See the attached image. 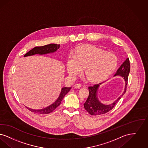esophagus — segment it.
Wrapping results in <instances>:
<instances>
[{
	"mask_svg": "<svg viewBox=\"0 0 148 148\" xmlns=\"http://www.w3.org/2000/svg\"><path fill=\"white\" fill-rule=\"evenodd\" d=\"M81 84H76L75 86H74V87H75V88H79L81 87Z\"/></svg>",
	"mask_w": 148,
	"mask_h": 148,
	"instance_id": "esophagus-1",
	"label": "esophagus"
}]
</instances>
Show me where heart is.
<instances>
[{"mask_svg":"<svg viewBox=\"0 0 148 148\" xmlns=\"http://www.w3.org/2000/svg\"><path fill=\"white\" fill-rule=\"evenodd\" d=\"M116 64L115 55L93 46H82L69 56L67 70L70 75L75 76L80 74L84 69L87 79L99 82L109 76Z\"/></svg>","mask_w":148,"mask_h":148,"instance_id":"1","label":"heart"}]
</instances>
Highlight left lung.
<instances>
[{
	"label": "left lung",
	"mask_w": 148,
	"mask_h": 148,
	"mask_svg": "<svg viewBox=\"0 0 148 148\" xmlns=\"http://www.w3.org/2000/svg\"><path fill=\"white\" fill-rule=\"evenodd\" d=\"M130 70V64L129 58H127L126 60L123 63V64L120 66L118 70L116 71L114 76L119 75L123 77L125 82V87L124 92L123 93L121 96L119 97L114 103L104 105L101 103L97 97V93L98 88L99 85L102 83L99 84H95L93 86L88 87L89 89V96L86 101L84 103V107L85 109L92 116H97L105 114L108 112L113 109L118 101L121 98L127 90V87L128 85V76Z\"/></svg>",
	"instance_id": "1"
}]
</instances>
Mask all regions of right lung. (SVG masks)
<instances>
[{
    "instance_id": "add662e5",
    "label": "right lung",
    "mask_w": 148,
    "mask_h": 148,
    "mask_svg": "<svg viewBox=\"0 0 148 148\" xmlns=\"http://www.w3.org/2000/svg\"><path fill=\"white\" fill-rule=\"evenodd\" d=\"M60 45L51 44L49 45H45L42 46H36L34 48H33L32 50H30L28 52H27L25 55L24 56V57L29 56H32L35 54H40V55H43L49 53H52L53 52H55L58 49L60 48ZM71 87H64L62 88V90L61 92V93L60 95V96L58 97V99L50 106L44 108L42 109H32L31 108H27L29 110H30L31 112L40 114H49L52 112L55 109H56L58 106L60 104L62 99L64 98V96L70 91L71 90Z\"/></svg>"
}]
</instances>
